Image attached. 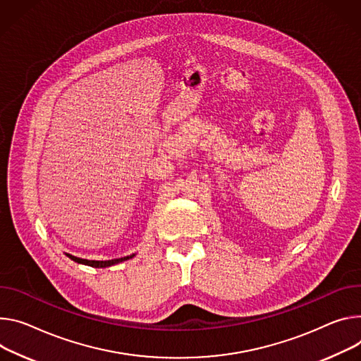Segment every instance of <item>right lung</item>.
<instances>
[{
	"label": "right lung",
	"instance_id": "obj_1",
	"mask_svg": "<svg viewBox=\"0 0 361 361\" xmlns=\"http://www.w3.org/2000/svg\"><path fill=\"white\" fill-rule=\"evenodd\" d=\"M68 257H71L72 260H75L76 264H80V265H87V267H92V268H108V267H112V265H116V264H121V262L123 260H128L130 257H134L135 253L129 255V256H123V257H118V259H111V260H87V259H82V257H76L71 253H66Z\"/></svg>",
	"mask_w": 361,
	"mask_h": 361
}]
</instances>
